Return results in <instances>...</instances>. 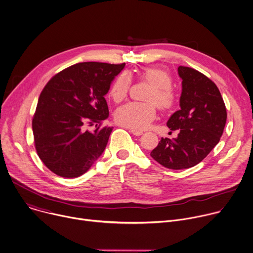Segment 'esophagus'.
<instances>
[{
  "mask_svg": "<svg viewBox=\"0 0 253 253\" xmlns=\"http://www.w3.org/2000/svg\"><path fill=\"white\" fill-rule=\"evenodd\" d=\"M129 131H130L133 135H135V136H141V135L143 134L142 131H138V130H134V129H130Z\"/></svg>",
  "mask_w": 253,
  "mask_h": 253,
  "instance_id": "esophagus-1",
  "label": "esophagus"
}]
</instances>
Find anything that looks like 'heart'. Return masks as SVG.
I'll return each instance as SVG.
<instances>
[{
	"label": "heart",
	"mask_w": 253,
	"mask_h": 253,
	"mask_svg": "<svg viewBox=\"0 0 253 253\" xmlns=\"http://www.w3.org/2000/svg\"><path fill=\"white\" fill-rule=\"evenodd\" d=\"M142 78L151 84L146 102H128L115 111V120L119 125L134 130H144L156 116V105L161 109L170 108L174 103V93L171 89L172 79L165 70L148 67L143 70ZM131 85L129 74L123 72L113 82L110 95L115 102H121L128 94Z\"/></svg>",
	"instance_id": "1"
}]
</instances>
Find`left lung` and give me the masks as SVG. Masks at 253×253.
Returning <instances> with one entry per match:
<instances>
[{"instance_id": "left-lung-1", "label": "left lung", "mask_w": 253, "mask_h": 253, "mask_svg": "<svg viewBox=\"0 0 253 253\" xmlns=\"http://www.w3.org/2000/svg\"><path fill=\"white\" fill-rule=\"evenodd\" d=\"M182 79L181 109L171 115L167 126L179 130L173 140L162 138L151 157L172 170H182L202 162L216 146L226 122V109L215 84L200 71L178 67Z\"/></svg>"}]
</instances>
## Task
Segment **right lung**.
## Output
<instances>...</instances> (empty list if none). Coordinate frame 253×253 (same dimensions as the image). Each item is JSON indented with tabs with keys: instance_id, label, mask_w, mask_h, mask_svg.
I'll return each mask as SVG.
<instances>
[{
	"instance_id": "obj_1",
	"label": "right lung",
	"mask_w": 253,
	"mask_h": 253,
	"mask_svg": "<svg viewBox=\"0 0 253 253\" xmlns=\"http://www.w3.org/2000/svg\"><path fill=\"white\" fill-rule=\"evenodd\" d=\"M122 64L80 62L54 75L42 89L33 119L36 150L48 169L63 178L86 173L106 148L113 127L105 95ZM96 124L94 131L86 130Z\"/></svg>"
}]
</instances>
